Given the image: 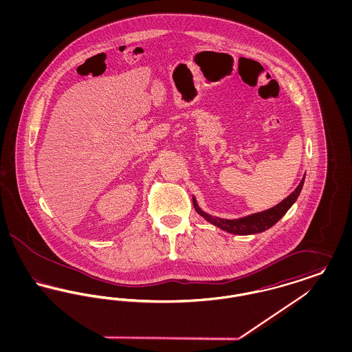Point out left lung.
<instances>
[{
    "mask_svg": "<svg viewBox=\"0 0 352 352\" xmlns=\"http://www.w3.org/2000/svg\"><path fill=\"white\" fill-rule=\"evenodd\" d=\"M305 177L301 181V184H298V187L281 203H278L277 206L269 208L267 211L263 212H257L245 218L236 219V220H227V219L217 218L212 215H208L206 212H203L201 208L197 206V203L194 201V206L197 212L201 215L206 220H208L210 223H212L214 226H217L219 228L234 234H252L263 232L265 230L270 228L272 226H274L280 219L284 217L287 212V210L293 206V203L297 201L300 192H301L302 186H303Z\"/></svg>",
    "mask_w": 352,
    "mask_h": 352,
    "instance_id": "left-lung-1",
    "label": "left lung"
}]
</instances>
